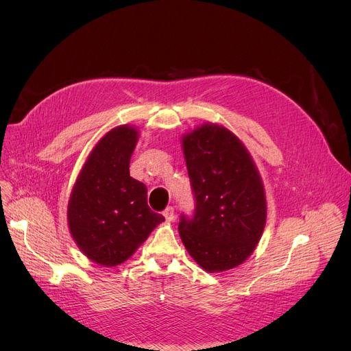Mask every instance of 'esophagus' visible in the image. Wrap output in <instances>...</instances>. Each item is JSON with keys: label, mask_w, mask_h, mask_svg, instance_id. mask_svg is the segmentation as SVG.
I'll return each mask as SVG.
<instances>
[{"label": "esophagus", "mask_w": 351, "mask_h": 351, "mask_svg": "<svg viewBox=\"0 0 351 351\" xmlns=\"http://www.w3.org/2000/svg\"><path fill=\"white\" fill-rule=\"evenodd\" d=\"M163 216L166 219V222H173L175 219V209L172 206H168L163 210Z\"/></svg>", "instance_id": "1"}]
</instances>
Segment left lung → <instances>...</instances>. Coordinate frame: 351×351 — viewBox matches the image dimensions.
Returning <instances> with one entry per match:
<instances>
[{"label":"left lung","instance_id":"8db88e82","mask_svg":"<svg viewBox=\"0 0 351 351\" xmlns=\"http://www.w3.org/2000/svg\"><path fill=\"white\" fill-rule=\"evenodd\" d=\"M182 149L196 200L193 217L180 216L183 245L209 273L242 265L267 217L263 182L249 151L228 128L210 122L183 135Z\"/></svg>","mask_w":351,"mask_h":351}]
</instances>
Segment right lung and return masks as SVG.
Returning <instances> with one entry per match:
<instances>
[{"instance_id":"add662e5","label":"right lung","mask_w":351,"mask_h":351,"mask_svg":"<svg viewBox=\"0 0 351 351\" xmlns=\"http://www.w3.org/2000/svg\"><path fill=\"white\" fill-rule=\"evenodd\" d=\"M139 131L110 129L90 151L68 200V226L89 261L112 267L123 263L165 217L147 206V189L129 175Z\"/></svg>"}]
</instances>
